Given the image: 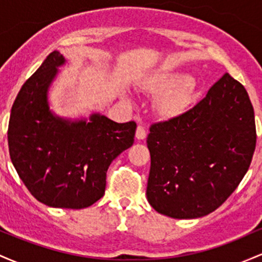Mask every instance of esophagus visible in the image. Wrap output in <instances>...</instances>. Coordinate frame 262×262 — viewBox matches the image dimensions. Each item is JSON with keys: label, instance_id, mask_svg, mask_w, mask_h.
<instances>
[{"label": "esophagus", "instance_id": "1", "mask_svg": "<svg viewBox=\"0 0 262 262\" xmlns=\"http://www.w3.org/2000/svg\"><path fill=\"white\" fill-rule=\"evenodd\" d=\"M135 137H137V139H139V140L145 139V137H146V129L144 128L143 125H138L137 133H135Z\"/></svg>", "mask_w": 262, "mask_h": 262}]
</instances>
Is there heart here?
I'll use <instances>...</instances> for the list:
<instances>
[{
	"label": "heart",
	"mask_w": 262,
	"mask_h": 262,
	"mask_svg": "<svg viewBox=\"0 0 262 262\" xmlns=\"http://www.w3.org/2000/svg\"><path fill=\"white\" fill-rule=\"evenodd\" d=\"M144 89L152 95L161 93L158 100V110L165 118H175L185 113L197 95L196 80L182 73L152 75L145 81Z\"/></svg>",
	"instance_id": "b5f03b06"
}]
</instances>
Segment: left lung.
I'll list each match as a JSON object with an SVG mask.
<instances>
[{
  "instance_id": "1",
  "label": "left lung",
  "mask_w": 262,
  "mask_h": 262,
  "mask_svg": "<svg viewBox=\"0 0 262 262\" xmlns=\"http://www.w3.org/2000/svg\"><path fill=\"white\" fill-rule=\"evenodd\" d=\"M149 203L177 219L214 212L235 191L256 146L254 108L245 87L224 74L193 108L152 123Z\"/></svg>"
}]
</instances>
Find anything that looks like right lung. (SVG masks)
<instances>
[{"instance_id": "obj_1", "label": "right lung", "mask_w": 262, "mask_h": 262, "mask_svg": "<svg viewBox=\"0 0 262 262\" xmlns=\"http://www.w3.org/2000/svg\"><path fill=\"white\" fill-rule=\"evenodd\" d=\"M64 62L59 52L50 53L23 83L11 110L8 149L18 176L39 202L82 209L104 194L108 167L133 145L137 123L100 114L73 123L54 117L47 92Z\"/></svg>"}]
</instances>
